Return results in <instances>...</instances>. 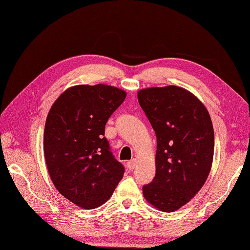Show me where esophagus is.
Listing matches in <instances>:
<instances>
[{"instance_id": "34e87169", "label": "esophagus", "mask_w": 250, "mask_h": 250, "mask_svg": "<svg viewBox=\"0 0 250 250\" xmlns=\"http://www.w3.org/2000/svg\"><path fill=\"white\" fill-rule=\"evenodd\" d=\"M135 167H137V161L131 160L127 163V168L129 170H133Z\"/></svg>"}]
</instances>
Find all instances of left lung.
I'll return each instance as SVG.
<instances>
[{
	"mask_svg": "<svg viewBox=\"0 0 250 250\" xmlns=\"http://www.w3.org/2000/svg\"><path fill=\"white\" fill-rule=\"evenodd\" d=\"M138 100L156 134V173L143 187L146 200L163 211L185 206L206 183L215 134L204 105L178 86L151 87Z\"/></svg>",
	"mask_w": 250,
	"mask_h": 250,
	"instance_id": "obj_1",
	"label": "left lung"
}]
</instances>
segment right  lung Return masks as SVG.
I'll list each match as a JSON object with an SVG mask.
<instances>
[{
    "label": "right lung",
    "instance_id": "1",
    "mask_svg": "<svg viewBox=\"0 0 250 250\" xmlns=\"http://www.w3.org/2000/svg\"><path fill=\"white\" fill-rule=\"evenodd\" d=\"M126 93L117 87L76 85L52 105L43 134L48 171L58 192L90 209L106 202L125 168L104 137L105 125Z\"/></svg>",
    "mask_w": 250,
    "mask_h": 250
}]
</instances>
